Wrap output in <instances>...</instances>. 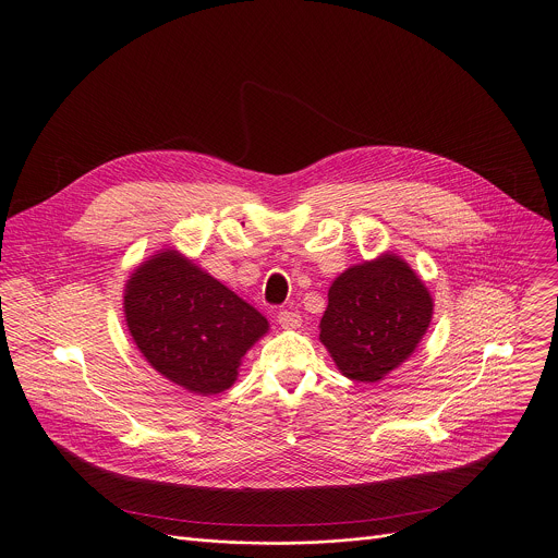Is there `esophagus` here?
I'll return each mask as SVG.
<instances>
[{
    "mask_svg": "<svg viewBox=\"0 0 558 558\" xmlns=\"http://www.w3.org/2000/svg\"><path fill=\"white\" fill-rule=\"evenodd\" d=\"M278 324H280L282 328H287V330L300 328V324H302V315H300L298 311H287V308H282V311L278 313Z\"/></svg>",
    "mask_w": 558,
    "mask_h": 558,
    "instance_id": "34e87169",
    "label": "esophagus"
}]
</instances>
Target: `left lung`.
Wrapping results in <instances>:
<instances>
[{
  "instance_id": "8db88e82",
  "label": "left lung",
  "mask_w": 558,
  "mask_h": 558,
  "mask_svg": "<svg viewBox=\"0 0 558 558\" xmlns=\"http://www.w3.org/2000/svg\"><path fill=\"white\" fill-rule=\"evenodd\" d=\"M432 315L425 282L403 258L384 254L335 278L319 339L343 377L377 384L410 359Z\"/></svg>"
}]
</instances>
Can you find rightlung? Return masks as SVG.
Here are the masks:
<instances>
[{"label":"right lung","mask_w":558,"mask_h":558,"mask_svg":"<svg viewBox=\"0 0 558 558\" xmlns=\"http://www.w3.org/2000/svg\"><path fill=\"white\" fill-rule=\"evenodd\" d=\"M124 317L157 373L202 397L226 392L245 352L269 330L252 304L174 250L129 276Z\"/></svg>","instance_id":"add662e5"}]
</instances>
